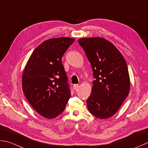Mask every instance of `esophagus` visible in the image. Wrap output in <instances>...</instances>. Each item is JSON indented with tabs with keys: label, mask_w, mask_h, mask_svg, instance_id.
Instances as JSON below:
<instances>
[{
	"label": "esophagus",
	"mask_w": 148,
	"mask_h": 148,
	"mask_svg": "<svg viewBox=\"0 0 148 148\" xmlns=\"http://www.w3.org/2000/svg\"><path fill=\"white\" fill-rule=\"evenodd\" d=\"M79 85H77V84H76V85H74L73 86V88L74 90H77L78 88H79Z\"/></svg>",
	"instance_id": "esophagus-1"
}]
</instances>
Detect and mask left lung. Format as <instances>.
<instances>
[{
  "label": "left lung",
  "instance_id": "1",
  "mask_svg": "<svg viewBox=\"0 0 148 148\" xmlns=\"http://www.w3.org/2000/svg\"><path fill=\"white\" fill-rule=\"evenodd\" d=\"M91 64L94 81L86 100L88 109L95 117L107 119L119 109L130 92L128 66L118 49L100 37L77 40Z\"/></svg>",
  "mask_w": 148,
  "mask_h": 148
}]
</instances>
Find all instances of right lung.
<instances>
[{
    "label": "right lung",
    "mask_w": 148,
    "mask_h": 148,
    "mask_svg": "<svg viewBox=\"0 0 148 148\" xmlns=\"http://www.w3.org/2000/svg\"><path fill=\"white\" fill-rule=\"evenodd\" d=\"M75 39L61 37L43 42L34 49L22 76V89L33 108L53 119L65 110L71 97L68 77L62 58Z\"/></svg>",
    "instance_id": "obj_1"
}]
</instances>
